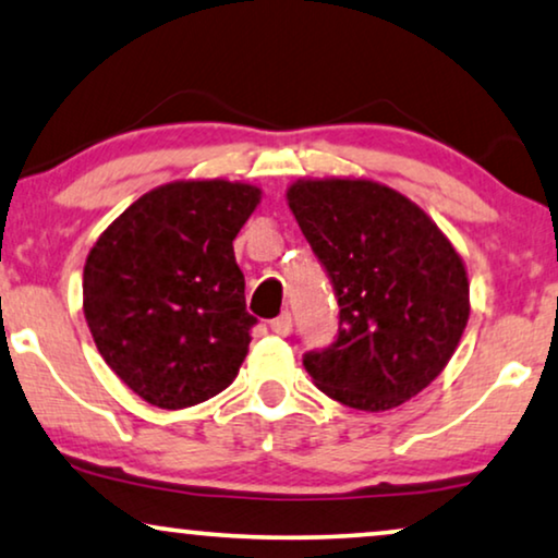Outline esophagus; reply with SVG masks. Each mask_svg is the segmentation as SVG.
Returning <instances> with one entry per match:
<instances>
[{"mask_svg":"<svg viewBox=\"0 0 558 558\" xmlns=\"http://www.w3.org/2000/svg\"><path fill=\"white\" fill-rule=\"evenodd\" d=\"M271 332H277V336H289V330H292V315L289 313H281L279 317H274L269 323Z\"/></svg>","mask_w":558,"mask_h":558,"instance_id":"34e87169","label":"esophagus"}]
</instances>
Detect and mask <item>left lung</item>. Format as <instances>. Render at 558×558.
<instances>
[{"instance_id": "1", "label": "left lung", "mask_w": 558, "mask_h": 558, "mask_svg": "<svg viewBox=\"0 0 558 558\" xmlns=\"http://www.w3.org/2000/svg\"><path fill=\"white\" fill-rule=\"evenodd\" d=\"M287 199L341 307L336 341L302 356L315 385L366 412L423 392L469 320L459 253L415 202L368 179L296 182Z\"/></svg>"}]
</instances>
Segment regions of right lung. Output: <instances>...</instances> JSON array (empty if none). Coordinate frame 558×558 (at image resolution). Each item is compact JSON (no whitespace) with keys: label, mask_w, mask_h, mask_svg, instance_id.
Here are the masks:
<instances>
[{"label":"right lung","mask_w":558,"mask_h":558,"mask_svg":"<svg viewBox=\"0 0 558 558\" xmlns=\"http://www.w3.org/2000/svg\"><path fill=\"white\" fill-rule=\"evenodd\" d=\"M262 192L173 182L143 194L94 243L84 315L107 366L137 397L182 410L238 376L258 320L245 310L233 241Z\"/></svg>","instance_id":"obj_1"}]
</instances>
